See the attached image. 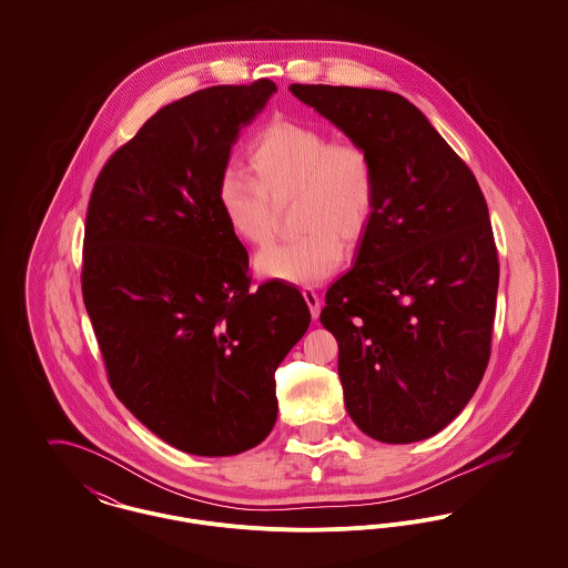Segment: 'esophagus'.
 Wrapping results in <instances>:
<instances>
[{
	"instance_id": "esophagus-1",
	"label": "esophagus",
	"mask_w": 568,
	"mask_h": 568,
	"mask_svg": "<svg viewBox=\"0 0 568 568\" xmlns=\"http://www.w3.org/2000/svg\"><path fill=\"white\" fill-rule=\"evenodd\" d=\"M302 296H304L306 304H308V308H311L313 320H317V317H320V311H322V302H320L317 292H315L313 287H304V290H302Z\"/></svg>"
}]
</instances>
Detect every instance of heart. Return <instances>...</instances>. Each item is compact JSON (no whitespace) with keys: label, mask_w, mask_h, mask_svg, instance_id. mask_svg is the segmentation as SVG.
<instances>
[{"label":"heart","mask_w":568,"mask_h":568,"mask_svg":"<svg viewBox=\"0 0 568 568\" xmlns=\"http://www.w3.org/2000/svg\"><path fill=\"white\" fill-rule=\"evenodd\" d=\"M244 179L225 172L216 204L232 234L251 246L271 243L276 206L294 197V221L304 230L274 244L255 266L264 278L315 285L341 266L343 241H357L375 211L377 172L364 144L329 138L322 128L294 119H272L244 155Z\"/></svg>","instance_id":"obj_1"}]
</instances>
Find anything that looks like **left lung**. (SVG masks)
<instances>
[{"label": "left lung", "mask_w": 568, "mask_h": 568, "mask_svg": "<svg viewBox=\"0 0 568 568\" xmlns=\"http://www.w3.org/2000/svg\"><path fill=\"white\" fill-rule=\"evenodd\" d=\"M290 91L364 144L377 172L357 260L320 315L338 343L347 413L381 443L424 440L458 417L486 373L498 294L486 197L403 95L329 84Z\"/></svg>", "instance_id": "1"}]
</instances>
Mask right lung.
Instances as JSON below:
<instances>
[{
    "label": "right lung",
    "instance_id": "right-lung-1",
    "mask_svg": "<svg viewBox=\"0 0 568 568\" xmlns=\"http://www.w3.org/2000/svg\"><path fill=\"white\" fill-rule=\"evenodd\" d=\"M276 84H221L158 110L89 200L82 300L116 398L168 445L236 456L276 422L274 371L311 313L285 281L251 290L216 204L239 132Z\"/></svg>",
    "mask_w": 568,
    "mask_h": 568
}]
</instances>
